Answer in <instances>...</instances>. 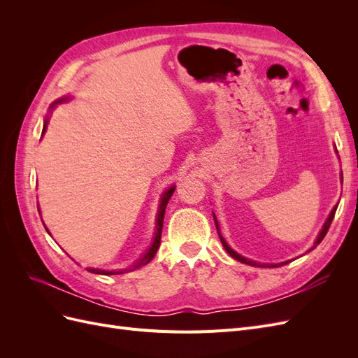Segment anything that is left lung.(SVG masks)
I'll list each match as a JSON object with an SVG mask.
<instances>
[{
    "label": "left lung",
    "instance_id": "left-lung-1",
    "mask_svg": "<svg viewBox=\"0 0 358 358\" xmlns=\"http://www.w3.org/2000/svg\"><path fill=\"white\" fill-rule=\"evenodd\" d=\"M336 209H338V206H334L333 208V210L330 212V215H329V218H327V221H326V224H324V227H322V230H321V233H320V236L317 237V241H315V245H313L309 251H312L313 248H317L320 243H321V241L324 239V237H326V234H327V231H329V229H330V225H331V221H333V218H334V213H336ZM215 216V215H213ZM215 224H216V229H218V221L215 220ZM220 239H221V243H222V246L225 248V251L229 252L234 259H237V262H241V263H245V264H249V266H255V267H263V266H268V264H259V263H257V262H252V259H248V258H245V257H242L241 254H237L236 251H233V249L227 245V242L224 241V237L220 234ZM282 264H287V263H282ZM282 264H279V266H282ZM278 266V264H276Z\"/></svg>",
    "mask_w": 358,
    "mask_h": 358
}]
</instances>
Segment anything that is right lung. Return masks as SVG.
Returning a JSON list of instances; mask_svg holds the SVG:
<instances>
[{
    "instance_id": "right-lung-1",
    "label": "right lung",
    "mask_w": 358,
    "mask_h": 358,
    "mask_svg": "<svg viewBox=\"0 0 358 358\" xmlns=\"http://www.w3.org/2000/svg\"><path fill=\"white\" fill-rule=\"evenodd\" d=\"M64 101V100H62ZM58 103H61V101H57V103H53V104H58ZM53 107V106H52ZM46 125H48V121L45 122V125H43V133L46 131ZM173 191H175V187H171L170 189H167L164 194H162V199H161V204H159V210H158V218H157V231H155V236H154V242H152V245L149 246V249L148 251L138 258V262H136V264L129 268V270H134V268H138V267H143V266H146L150 259H152L154 257H155V254H157V251H158V248H159V243H161V231H162V222H164V212H166V206H167V203H169V200H170V197H171V194H173ZM48 230V229H46ZM90 272H92V273H99V275H119V273H125L127 270L124 268V270H117V272H115V270H112V272H107V270H99V268H88Z\"/></svg>"
}]
</instances>
